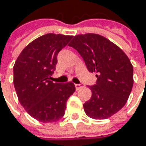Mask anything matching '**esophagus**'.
Returning a JSON list of instances; mask_svg holds the SVG:
<instances>
[{
  "mask_svg": "<svg viewBox=\"0 0 146 146\" xmlns=\"http://www.w3.org/2000/svg\"><path fill=\"white\" fill-rule=\"evenodd\" d=\"M83 86H83L82 84H75V87H76V90H80L81 88H82Z\"/></svg>",
  "mask_w": 146,
  "mask_h": 146,
  "instance_id": "1",
  "label": "esophagus"
}]
</instances>
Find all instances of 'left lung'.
<instances>
[{
	"label": "left lung",
	"mask_w": 146,
	"mask_h": 146,
	"mask_svg": "<svg viewBox=\"0 0 146 146\" xmlns=\"http://www.w3.org/2000/svg\"><path fill=\"white\" fill-rule=\"evenodd\" d=\"M68 46L83 58L89 72L96 73V85L89 86L92 96L83 104L86 114L104 119L119 111L127 103L133 86V67L117 45L97 34L74 36Z\"/></svg>",
	"instance_id": "8db88e82"
}]
</instances>
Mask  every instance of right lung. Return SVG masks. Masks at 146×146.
<instances>
[{
	"mask_svg": "<svg viewBox=\"0 0 146 146\" xmlns=\"http://www.w3.org/2000/svg\"><path fill=\"white\" fill-rule=\"evenodd\" d=\"M73 36L47 34L35 39L20 53L13 66V85L27 113L43 123L56 122L65 113L66 102L75 92L73 82L53 83L59 52Z\"/></svg>",
	"mask_w": 146,
	"mask_h": 146,
	"instance_id": "add662e5",
	"label": "right lung"
}]
</instances>
